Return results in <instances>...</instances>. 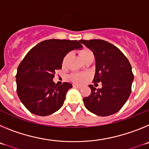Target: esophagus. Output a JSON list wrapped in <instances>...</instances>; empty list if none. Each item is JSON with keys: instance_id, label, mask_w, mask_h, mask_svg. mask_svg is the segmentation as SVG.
Segmentation results:
<instances>
[{"instance_id": "1", "label": "esophagus", "mask_w": 149, "mask_h": 149, "mask_svg": "<svg viewBox=\"0 0 149 149\" xmlns=\"http://www.w3.org/2000/svg\"><path fill=\"white\" fill-rule=\"evenodd\" d=\"M73 87L74 88H77V89H80V88H81V86H79V85H77V84H74Z\"/></svg>"}]
</instances>
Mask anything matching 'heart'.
Returning a JSON list of instances; mask_svg holds the SVG:
<instances>
[{
    "label": "heart",
    "mask_w": 149,
    "mask_h": 149,
    "mask_svg": "<svg viewBox=\"0 0 149 149\" xmlns=\"http://www.w3.org/2000/svg\"><path fill=\"white\" fill-rule=\"evenodd\" d=\"M90 54H93V53H92L91 51H87V50H84V51L80 52V56H81V57L82 58V60H84V61L86 60V57ZM68 57H69V55H66V56H65V57L64 58V60H63V65H65V64H66L67 61H68ZM72 79L73 80V81H74V82L81 83L82 82L83 80H84V76L80 75V74H73V75L72 76Z\"/></svg>",
    "instance_id": "heart-1"
}]
</instances>
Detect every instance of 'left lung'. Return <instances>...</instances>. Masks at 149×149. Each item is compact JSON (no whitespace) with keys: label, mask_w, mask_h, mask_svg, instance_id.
Segmentation results:
<instances>
[{"label":"left lung","mask_w":149,"mask_h":149,"mask_svg":"<svg viewBox=\"0 0 149 149\" xmlns=\"http://www.w3.org/2000/svg\"><path fill=\"white\" fill-rule=\"evenodd\" d=\"M80 42L93 51L95 56L93 82L102 84L101 89L89 85L91 94L84 98V105L89 111L100 116L116 113L131 95L134 81L131 64L122 51L108 42L101 39Z\"/></svg>","instance_id":"obj_1"}]
</instances>
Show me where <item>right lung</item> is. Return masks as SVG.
<instances>
[{
  "mask_svg": "<svg viewBox=\"0 0 149 149\" xmlns=\"http://www.w3.org/2000/svg\"><path fill=\"white\" fill-rule=\"evenodd\" d=\"M82 48L77 40L48 39L27 54L18 67L16 84L18 98L29 111L45 116L63 106L72 85L68 82L56 85L53 81L55 72L62 68L67 54Z\"/></svg>",
  "mask_w": 149,
  "mask_h": 149,
  "instance_id": "obj_1",
  "label": "right lung"
}]
</instances>
